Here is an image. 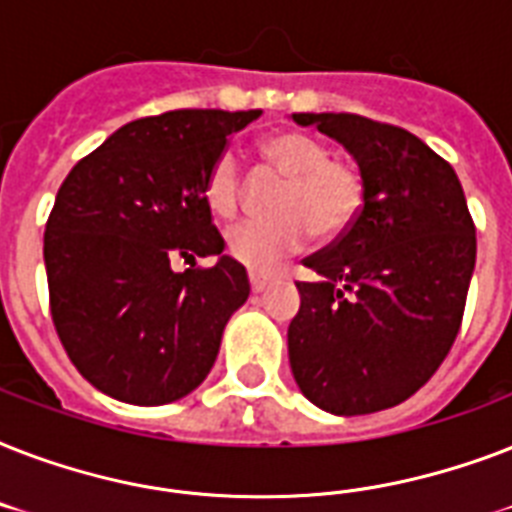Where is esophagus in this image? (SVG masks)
I'll list each match as a JSON object with an SVG mask.
<instances>
[{
  "label": "esophagus",
  "mask_w": 512,
  "mask_h": 512,
  "mask_svg": "<svg viewBox=\"0 0 512 512\" xmlns=\"http://www.w3.org/2000/svg\"><path fill=\"white\" fill-rule=\"evenodd\" d=\"M273 281L271 273H260V271H252L249 273V284H252V292H263L268 284Z\"/></svg>",
  "instance_id": "obj_1"
}]
</instances>
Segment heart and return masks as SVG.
<instances>
[{
    "label": "heart",
    "mask_w": 512,
    "mask_h": 512,
    "mask_svg": "<svg viewBox=\"0 0 512 512\" xmlns=\"http://www.w3.org/2000/svg\"><path fill=\"white\" fill-rule=\"evenodd\" d=\"M265 162L287 185L276 196L271 220H241L225 244L241 265L265 271L319 239H337L356 223L364 207V175L348 159H335L324 140L305 132H279L263 143ZM244 177L233 148L217 154L207 172L204 199L220 217H231L241 204Z\"/></svg>",
    "instance_id": "1"
}]
</instances>
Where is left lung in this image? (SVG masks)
Here are the masks:
<instances>
[{
  "label": "left lung",
  "mask_w": 512,
  "mask_h": 512,
  "mask_svg": "<svg viewBox=\"0 0 512 512\" xmlns=\"http://www.w3.org/2000/svg\"><path fill=\"white\" fill-rule=\"evenodd\" d=\"M337 140L364 175V207L305 260L289 366L329 414L401 404L433 377L460 332L476 228L452 164L417 135L358 114H292Z\"/></svg>",
  "instance_id": "left-lung-1"
}]
</instances>
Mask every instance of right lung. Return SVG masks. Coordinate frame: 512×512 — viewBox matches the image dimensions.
<instances>
[{"instance_id":"add662e5","label":"right lung","mask_w":512,"mask_h":512,"mask_svg":"<svg viewBox=\"0 0 512 512\" xmlns=\"http://www.w3.org/2000/svg\"><path fill=\"white\" fill-rule=\"evenodd\" d=\"M260 114L183 108L138 119L60 185L44 231L52 321L79 374L106 396L162 406L207 380L249 279L223 255L204 183L228 135ZM177 254L218 260L177 274Z\"/></svg>"}]
</instances>
